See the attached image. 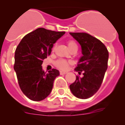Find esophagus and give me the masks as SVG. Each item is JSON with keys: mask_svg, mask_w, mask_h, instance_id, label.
<instances>
[{"mask_svg": "<svg viewBox=\"0 0 125 125\" xmlns=\"http://www.w3.org/2000/svg\"><path fill=\"white\" fill-rule=\"evenodd\" d=\"M66 72H64V71H60V75H63V74H66Z\"/></svg>", "mask_w": 125, "mask_h": 125, "instance_id": "obj_1", "label": "esophagus"}]
</instances>
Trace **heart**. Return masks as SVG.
<instances>
[{
	"instance_id": "heart-1",
	"label": "heart",
	"mask_w": 125,
	"mask_h": 125,
	"mask_svg": "<svg viewBox=\"0 0 125 125\" xmlns=\"http://www.w3.org/2000/svg\"><path fill=\"white\" fill-rule=\"evenodd\" d=\"M67 45L71 51H73V50L77 48V45L76 43L73 40H71V39L68 40ZM53 50H55V47L54 48ZM72 63H73V62L71 61H70V60H65V59H58L55 62V66L57 68L60 69L61 70H68L70 65H71Z\"/></svg>"
}]
</instances>
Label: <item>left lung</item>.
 <instances>
[{"mask_svg": "<svg viewBox=\"0 0 125 125\" xmlns=\"http://www.w3.org/2000/svg\"><path fill=\"white\" fill-rule=\"evenodd\" d=\"M81 45L83 56L80 58L75 71V82L70 88L76 97L86 99L97 93L101 86L104 74L108 68L109 53L105 45L95 37L86 32H70Z\"/></svg>", "mask_w": 125, "mask_h": 125, "instance_id": "left-lung-1", "label": "left lung"}]
</instances>
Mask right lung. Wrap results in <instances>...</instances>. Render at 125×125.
Returning a JSON list of instances; mask_svg holds the SVG:
<instances>
[{
	"instance_id": "obj_1",
	"label": "right lung",
	"mask_w": 125,
	"mask_h": 125,
	"mask_svg": "<svg viewBox=\"0 0 125 125\" xmlns=\"http://www.w3.org/2000/svg\"><path fill=\"white\" fill-rule=\"evenodd\" d=\"M65 33L39 28L24 36L16 48L14 69L21 90L30 100L41 101L51 93L59 71L52 69L45 72L42 65Z\"/></svg>"
}]
</instances>
